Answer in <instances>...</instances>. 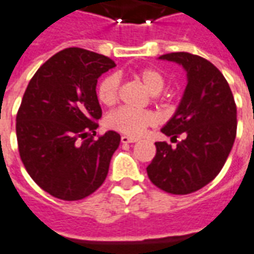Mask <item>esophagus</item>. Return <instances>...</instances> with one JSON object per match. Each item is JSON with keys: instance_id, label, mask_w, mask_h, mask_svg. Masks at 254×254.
<instances>
[{"instance_id": "esophagus-1", "label": "esophagus", "mask_w": 254, "mask_h": 254, "mask_svg": "<svg viewBox=\"0 0 254 254\" xmlns=\"http://www.w3.org/2000/svg\"><path fill=\"white\" fill-rule=\"evenodd\" d=\"M121 141H122V143H124V144L136 143V141H138V138L130 137V136H121Z\"/></svg>"}]
</instances>
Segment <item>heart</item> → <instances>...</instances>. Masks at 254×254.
I'll list each match as a JSON object with an SVG mask.
<instances>
[{"label": "heart", "mask_w": 254, "mask_h": 254, "mask_svg": "<svg viewBox=\"0 0 254 254\" xmlns=\"http://www.w3.org/2000/svg\"><path fill=\"white\" fill-rule=\"evenodd\" d=\"M136 77L144 84L151 94H159L165 88L166 78L160 70L155 67H143L134 73ZM120 77L117 74H109L99 81L96 88V96L102 105H114L118 98ZM156 116L151 110H134L130 107H120L111 111L106 117V127L117 132L138 136L147 129L156 124Z\"/></svg>", "instance_id": "1"}]
</instances>
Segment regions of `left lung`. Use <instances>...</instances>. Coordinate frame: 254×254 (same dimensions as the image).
<instances>
[{
    "instance_id": "8db88e82",
    "label": "left lung",
    "mask_w": 254,
    "mask_h": 254,
    "mask_svg": "<svg viewBox=\"0 0 254 254\" xmlns=\"http://www.w3.org/2000/svg\"><path fill=\"white\" fill-rule=\"evenodd\" d=\"M159 58L182 65L188 84L174 116L162 127L177 145L155 143L147 174L162 190L189 194L212 181L226 163L237 134V106L227 80L205 58L184 52Z\"/></svg>"
}]
</instances>
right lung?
<instances>
[{
	"label": "right lung",
	"mask_w": 254,
	"mask_h": 254,
	"mask_svg": "<svg viewBox=\"0 0 254 254\" xmlns=\"http://www.w3.org/2000/svg\"><path fill=\"white\" fill-rule=\"evenodd\" d=\"M114 66L109 57L69 47L49 58L28 83L16 117L20 158L52 196L76 201L105 182L121 136L109 130L94 138L102 117L96 83Z\"/></svg>",
	"instance_id": "right-lung-1"
}]
</instances>
